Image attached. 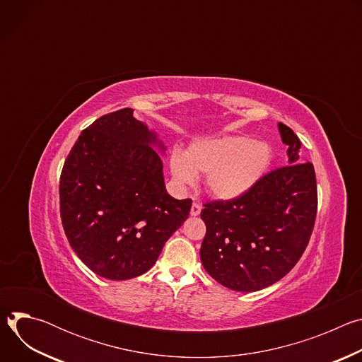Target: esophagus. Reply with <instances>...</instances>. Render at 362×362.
I'll return each instance as SVG.
<instances>
[{
	"label": "esophagus",
	"instance_id": "1",
	"mask_svg": "<svg viewBox=\"0 0 362 362\" xmlns=\"http://www.w3.org/2000/svg\"><path fill=\"white\" fill-rule=\"evenodd\" d=\"M200 211H202V206L199 203H193L192 204V209H190V215L192 216H199Z\"/></svg>",
	"mask_w": 362,
	"mask_h": 362
}]
</instances>
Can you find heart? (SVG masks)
I'll use <instances>...</instances> for the list:
<instances>
[{"label": "heart", "mask_w": 362, "mask_h": 362, "mask_svg": "<svg viewBox=\"0 0 362 362\" xmlns=\"http://www.w3.org/2000/svg\"><path fill=\"white\" fill-rule=\"evenodd\" d=\"M272 148L246 136H219L194 140L186 151L172 150L169 166L179 186H192L206 173L204 186L218 200H235L259 183L272 165Z\"/></svg>", "instance_id": "1"}]
</instances>
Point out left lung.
Masks as SVG:
<instances>
[{
    "label": "left lung",
    "mask_w": 362,
    "mask_h": 362,
    "mask_svg": "<svg viewBox=\"0 0 362 362\" xmlns=\"http://www.w3.org/2000/svg\"><path fill=\"white\" fill-rule=\"evenodd\" d=\"M278 130L288 146V166L268 173L239 199L206 203L200 214L206 225L202 265L232 291H261L282 279L299 261L314 229V166L303 163L298 136L282 123Z\"/></svg>",
    "instance_id": "8db88e82"
}]
</instances>
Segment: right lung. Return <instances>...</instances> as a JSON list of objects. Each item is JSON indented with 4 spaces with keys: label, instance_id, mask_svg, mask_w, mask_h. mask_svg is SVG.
<instances>
[{
    "label": "right lung",
    "instance_id": "obj_1",
    "mask_svg": "<svg viewBox=\"0 0 362 362\" xmlns=\"http://www.w3.org/2000/svg\"><path fill=\"white\" fill-rule=\"evenodd\" d=\"M166 146L122 109L81 132L60 177V214L70 246L101 278L126 281L147 272L166 240L189 218L192 200L165 185Z\"/></svg>",
    "mask_w": 362,
    "mask_h": 362
}]
</instances>
